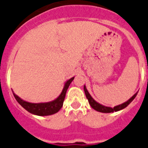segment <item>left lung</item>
<instances>
[{
  "mask_svg": "<svg viewBox=\"0 0 148 148\" xmlns=\"http://www.w3.org/2000/svg\"><path fill=\"white\" fill-rule=\"evenodd\" d=\"M84 93H85V95H86L87 99H88V103L90 105V106H91L94 110L99 112H103V113H112V112H118V111L120 110H122V109L126 108L128 105H130V103L136 98V95H137L138 93H135L134 95L132 96L130 99H129L127 102H125V103H122V104L121 105H118V106H114V108H112V107H108L106 106H103V105L100 104V103H97L95 99H93V97L90 96L89 92L88 91V90H87L85 85H84Z\"/></svg>",
  "mask_w": 148,
  "mask_h": 148,
  "instance_id": "obj_1",
  "label": "left lung"
}]
</instances>
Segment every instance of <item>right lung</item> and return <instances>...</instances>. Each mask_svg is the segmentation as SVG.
Returning <instances> with one entry per match:
<instances>
[{
    "mask_svg": "<svg viewBox=\"0 0 148 148\" xmlns=\"http://www.w3.org/2000/svg\"><path fill=\"white\" fill-rule=\"evenodd\" d=\"M74 78L75 77H73L70 79L66 81L65 84H64V88L62 90L60 95L57 97L55 99L51 101V102H48V103H29V102H27V101H25L22 99H21L18 96L15 94L13 91H12V93H13L14 97H15L18 103H19L21 106L25 108V110H27L30 113L38 116L51 115V114H54L58 112L59 110L62 108L64 99H65L66 90H67L69 84H71Z\"/></svg>",
    "mask_w": 148,
    "mask_h": 148,
    "instance_id": "1",
    "label": "right lung"
}]
</instances>
